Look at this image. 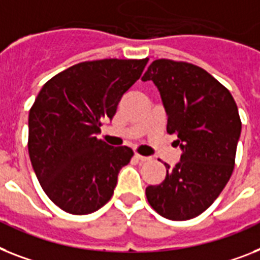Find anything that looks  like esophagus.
<instances>
[{
  "label": "esophagus",
  "mask_w": 260,
  "mask_h": 260,
  "mask_svg": "<svg viewBox=\"0 0 260 260\" xmlns=\"http://www.w3.org/2000/svg\"><path fill=\"white\" fill-rule=\"evenodd\" d=\"M134 158H135V159L141 160V162H146V160H150V158H149V156H143V155H139V154H137V153L134 154Z\"/></svg>",
  "instance_id": "obj_1"
}]
</instances>
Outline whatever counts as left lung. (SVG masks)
<instances>
[{
    "mask_svg": "<svg viewBox=\"0 0 260 260\" xmlns=\"http://www.w3.org/2000/svg\"><path fill=\"white\" fill-rule=\"evenodd\" d=\"M142 81H153L177 134L181 160L166 166L162 183L146 187L150 206L171 220H187L214 203L230 179L242 122L230 91L199 66L155 59Z\"/></svg>",
    "mask_w": 260,
    "mask_h": 260,
    "instance_id": "1",
    "label": "left lung"
}]
</instances>
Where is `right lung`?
Instances as JSON below:
<instances>
[{
  "mask_svg": "<svg viewBox=\"0 0 260 260\" xmlns=\"http://www.w3.org/2000/svg\"><path fill=\"white\" fill-rule=\"evenodd\" d=\"M147 61L81 62L49 79L38 93L29 111V156L44 191L63 211L86 215L113 197L118 173L134 153L96 134Z\"/></svg>",
  "mask_w": 260,
  "mask_h": 260,
  "instance_id": "right-lung-1",
  "label": "right lung"
}]
</instances>
